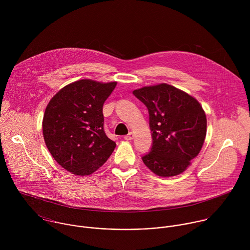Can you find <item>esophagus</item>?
<instances>
[{
  "label": "esophagus",
  "instance_id": "1",
  "mask_svg": "<svg viewBox=\"0 0 250 250\" xmlns=\"http://www.w3.org/2000/svg\"><path fill=\"white\" fill-rule=\"evenodd\" d=\"M124 139H125L126 141H132V140L134 139V134H133V133H129L127 136L124 137Z\"/></svg>",
  "mask_w": 250,
  "mask_h": 250
}]
</instances>
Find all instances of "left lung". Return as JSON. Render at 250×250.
Wrapping results in <instances>:
<instances>
[{
    "instance_id": "1",
    "label": "left lung",
    "mask_w": 250,
    "mask_h": 250,
    "mask_svg": "<svg viewBox=\"0 0 250 250\" xmlns=\"http://www.w3.org/2000/svg\"><path fill=\"white\" fill-rule=\"evenodd\" d=\"M149 112L152 147L144 165L156 175L184 172L200 152L207 132L206 114L199 102L178 88L161 83L133 91Z\"/></svg>"
}]
</instances>
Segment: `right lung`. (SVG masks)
Listing matches in <instances>:
<instances>
[{
    "mask_svg": "<svg viewBox=\"0 0 250 250\" xmlns=\"http://www.w3.org/2000/svg\"><path fill=\"white\" fill-rule=\"evenodd\" d=\"M116 83L80 80L62 88L46 107V146L57 163L75 175L96 171L115 148L104 131L103 105Z\"/></svg>",
    "mask_w": 250,
    "mask_h": 250,
    "instance_id": "1",
    "label": "right lung"
}]
</instances>
